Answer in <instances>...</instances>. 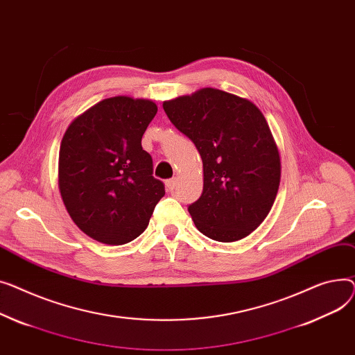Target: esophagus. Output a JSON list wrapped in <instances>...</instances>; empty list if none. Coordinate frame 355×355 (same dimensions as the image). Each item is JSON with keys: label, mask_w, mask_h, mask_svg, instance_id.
I'll use <instances>...</instances> for the list:
<instances>
[{"label": "esophagus", "mask_w": 355, "mask_h": 355, "mask_svg": "<svg viewBox=\"0 0 355 355\" xmlns=\"http://www.w3.org/2000/svg\"><path fill=\"white\" fill-rule=\"evenodd\" d=\"M176 184H178V179L176 178H172L169 180H166V187H168V191H171V192L175 189Z\"/></svg>", "instance_id": "esophagus-1"}]
</instances>
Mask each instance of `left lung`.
Listing matches in <instances>:
<instances>
[{
    "instance_id": "8db88e82",
    "label": "left lung",
    "mask_w": 355,
    "mask_h": 355,
    "mask_svg": "<svg viewBox=\"0 0 355 355\" xmlns=\"http://www.w3.org/2000/svg\"><path fill=\"white\" fill-rule=\"evenodd\" d=\"M163 110L202 157L203 192L187 209L196 227L218 242L254 232L281 182L279 150L262 112L251 100L212 87L166 100Z\"/></svg>"
}]
</instances>
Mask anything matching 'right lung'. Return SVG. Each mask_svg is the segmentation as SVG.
Wrapping results in <instances>:
<instances>
[{
  "mask_svg": "<svg viewBox=\"0 0 355 355\" xmlns=\"http://www.w3.org/2000/svg\"><path fill=\"white\" fill-rule=\"evenodd\" d=\"M157 113L148 98H104L77 116L62 136L58 189L80 231L123 245L149 225L164 186L155 179L141 136Z\"/></svg>",
  "mask_w": 355,
  "mask_h": 355,
  "instance_id": "right-lung-1",
  "label": "right lung"
}]
</instances>
